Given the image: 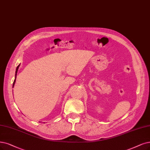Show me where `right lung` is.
Returning <instances> with one entry per match:
<instances>
[{
	"label": "right lung",
	"instance_id": "1",
	"mask_svg": "<svg viewBox=\"0 0 150 150\" xmlns=\"http://www.w3.org/2000/svg\"><path fill=\"white\" fill-rule=\"evenodd\" d=\"M19 66H20V65H18V66H17V67H16V72H15V80H14V81H13V86H14V85H15V80H16V74H17V71H18V67H19Z\"/></svg>",
	"mask_w": 150,
	"mask_h": 150
}]
</instances>
